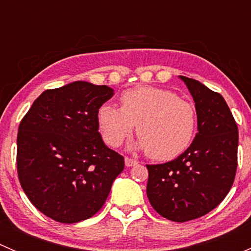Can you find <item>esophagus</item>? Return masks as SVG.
<instances>
[{
	"label": "esophagus",
	"mask_w": 251,
	"mask_h": 251,
	"mask_svg": "<svg viewBox=\"0 0 251 251\" xmlns=\"http://www.w3.org/2000/svg\"><path fill=\"white\" fill-rule=\"evenodd\" d=\"M136 164H137V161H136L135 159L128 158V156H126V158H125V165L127 166V168H131V166H135Z\"/></svg>",
	"instance_id": "34e87169"
}]
</instances>
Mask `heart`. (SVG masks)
Masks as SVG:
<instances>
[{"label": "heart", "instance_id": "b5f03b06", "mask_svg": "<svg viewBox=\"0 0 251 251\" xmlns=\"http://www.w3.org/2000/svg\"><path fill=\"white\" fill-rule=\"evenodd\" d=\"M100 135L108 146H120L135 125L140 147L156 160H170L183 153L197 131V111L192 103L173 91L138 86L125 91L120 108L100 105L97 114Z\"/></svg>", "mask_w": 251, "mask_h": 251}]
</instances>
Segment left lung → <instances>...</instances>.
<instances>
[{"label":"left lung","instance_id":"left-lung-1","mask_svg":"<svg viewBox=\"0 0 251 251\" xmlns=\"http://www.w3.org/2000/svg\"><path fill=\"white\" fill-rule=\"evenodd\" d=\"M196 102L198 132L175 160L147 165V197L159 215L175 222L199 219L228 194L238 165V126L220 93L181 76Z\"/></svg>","mask_w":251,"mask_h":251}]
</instances>
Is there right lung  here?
I'll return each instance as SVG.
<instances>
[{
  "instance_id": "obj_1",
  "label": "right lung",
  "mask_w": 251,
  "mask_h": 251,
  "mask_svg": "<svg viewBox=\"0 0 251 251\" xmlns=\"http://www.w3.org/2000/svg\"><path fill=\"white\" fill-rule=\"evenodd\" d=\"M113 88L76 81L42 92L22 119L17 170L29 201L50 219L76 224L107 201L124 156L98 132V109Z\"/></svg>"
}]
</instances>
